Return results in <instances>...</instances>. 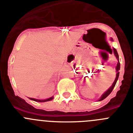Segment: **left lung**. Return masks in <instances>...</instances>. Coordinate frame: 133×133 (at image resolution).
<instances>
[{
	"mask_svg": "<svg viewBox=\"0 0 133 133\" xmlns=\"http://www.w3.org/2000/svg\"><path fill=\"white\" fill-rule=\"evenodd\" d=\"M111 40L113 41L112 38H111ZM113 52H114V54H115V57L117 58V60H118V62H117V66H116V72H117V74H116V77H115V81H114V83L112 84V85L111 86V87H110V89H109L108 90H107V91L105 92H104V94L102 95V96L100 97V98L99 99L98 101H101V100H103L104 99H105L106 97H107L109 95H110V93L111 92V91H112L113 89H114V87H115V84H116V83H117V79H118V77H119V70L120 69V63H119V61L118 53H117V50H116V49H115V48H114V51H113Z\"/></svg>",
	"mask_w": 133,
	"mask_h": 133,
	"instance_id": "8db88e82",
	"label": "left lung"
}]
</instances>
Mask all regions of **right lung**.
Masks as SVG:
<instances>
[{"label":"right lung","mask_w":133,"mask_h":133,"mask_svg":"<svg viewBox=\"0 0 133 133\" xmlns=\"http://www.w3.org/2000/svg\"><path fill=\"white\" fill-rule=\"evenodd\" d=\"M54 98V96H52V97L49 98H47L46 100H38V99H35V98H29L30 100H34L35 102H47V101H50V100H52Z\"/></svg>","instance_id":"add662e5"}]
</instances>
